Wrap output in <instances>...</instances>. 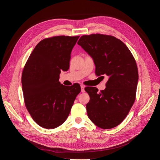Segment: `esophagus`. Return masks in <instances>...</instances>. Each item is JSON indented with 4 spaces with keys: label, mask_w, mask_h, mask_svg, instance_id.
Instances as JSON below:
<instances>
[{
    "label": "esophagus",
    "mask_w": 160,
    "mask_h": 160,
    "mask_svg": "<svg viewBox=\"0 0 160 160\" xmlns=\"http://www.w3.org/2000/svg\"><path fill=\"white\" fill-rule=\"evenodd\" d=\"M80 87H81V91H82V92H85V86L83 85H81Z\"/></svg>",
    "instance_id": "obj_1"
}]
</instances>
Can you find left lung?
Masks as SVG:
<instances>
[{"mask_svg": "<svg viewBox=\"0 0 160 160\" xmlns=\"http://www.w3.org/2000/svg\"><path fill=\"white\" fill-rule=\"evenodd\" d=\"M77 43L92 58L96 74L108 77L106 88L100 92L95 87L85 88L90 96L88 117L101 128L115 127L126 118L135 99L139 74L135 59L126 45L112 36L83 35Z\"/></svg>", "mask_w": 160, "mask_h": 160, "instance_id": "obj_1", "label": "left lung"}]
</instances>
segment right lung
<instances>
[{"label": "right lung", "instance_id": "obj_1", "mask_svg": "<svg viewBox=\"0 0 160 160\" xmlns=\"http://www.w3.org/2000/svg\"><path fill=\"white\" fill-rule=\"evenodd\" d=\"M79 36L45 38L35 46L22 73L26 108L40 127L55 128L67 119L81 88L66 87L59 82L61 71L70 67L72 51Z\"/></svg>", "mask_w": 160, "mask_h": 160}]
</instances>
